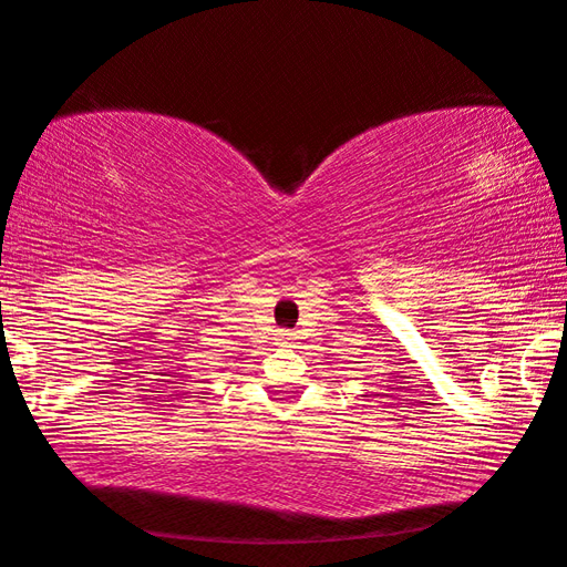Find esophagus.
I'll list each match as a JSON object with an SVG mask.
<instances>
[{
  "label": "esophagus",
  "mask_w": 567,
  "mask_h": 567,
  "mask_svg": "<svg viewBox=\"0 0 567 567\" xmlns=\"http://www.w3.org/2000/svg\"><path fill=\"white\" fill-rule=\"evenodd\" d=\"M293 338H297V336H293V332H289V330H278V332H276V340H278V343H281V346L293 343Z\"/></svg>",
  "instance_id": "34e87169"
}]
</instances>
